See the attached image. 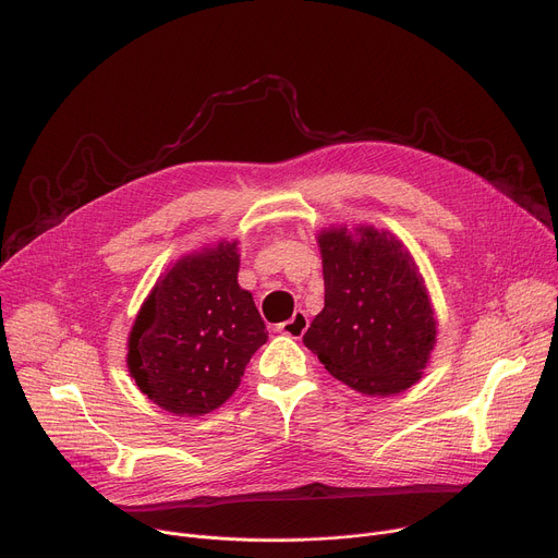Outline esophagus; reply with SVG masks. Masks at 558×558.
Listing matches in <instances>:
<instances>
[{"label":"esophagus","mask_w":558,"mask_h":558,"mask_svg":"<svg viewBox=\"0 0 558 558\" xmlns=\"http://www.w3.org/2000/svg\"><path fill=\"white\" fill-rule=\"evenodd\" d=\"M307 327H310V318H307V314L303 310H299V312H293V316L289 320L278 325V331L284 333V337L301 339Z\"/></svg>","instance_id":"1"}]
</instances>
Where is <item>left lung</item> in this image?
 Wrapping results in <instances>:
<instances>
[{
  "label": "left lung",
  "instance_id": "8db88e82",
  "mask_svg": "<svg viewBox=\"0 0 558 558\" xmlns=\"http://www.w3.org/2000/svg\"><path fill=\"white\" fill-rule=\"evenodd\" d=\"M325 307L303 343L331 377L363 395H397L420 381L437 337L413 257L388 231L359 227L318 235Z\"/></svg>",
  "mask_w": 558,
  "mask_h": 558
}]
</instances>
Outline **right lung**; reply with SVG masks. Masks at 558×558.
Masks as SVG:
<instances>
[{
  "mask_svg": "<svg viewBox=\"0 0 558 558\" xmlns=\"http://www.w3.org/2000/svg\"><path fill=\"white\" fill-rule=\"evenodd\" d=\"M238 242L181 257L143 303L128 341L138 390L179 417L206 415L240 386L269 331L238 284Z\"/></svg>",
  "mask_w": 558,
  "mask_h": 558,
  "instance_id": "right-lung-1",
  "label": "right lung"
}]
</instances>
